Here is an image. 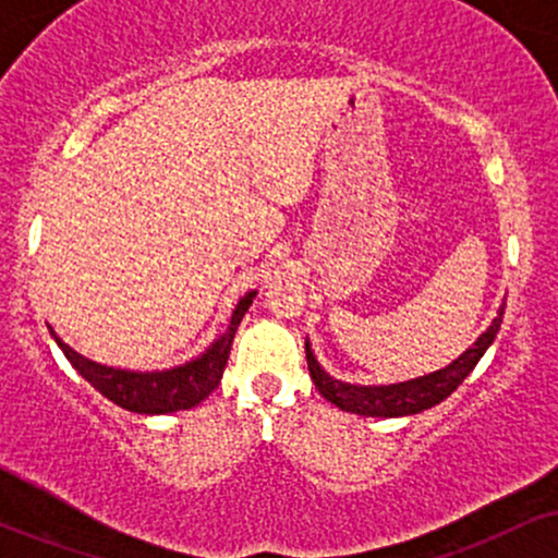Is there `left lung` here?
<instances>
[{"instance_id": "1", "label": "left lung", "mask_w": 558, "mask_h": 558, "mask_svg": "<svg viewBox=\"0 0 558 558\" xmlns=\"http://www.w3.org/2000/svg\"><path fill=\"white\" fill-rule=\"evenodd\" d=\"M501 319L504 306L498 310L490 328L459 360H453L448 367L438 369V373L414 377V380L407 383H393V386H351V383L336 380V377H330L319 367L310 341H306V364H310L312 383H315L319 393L330 403H336L338 409H343V412L362 414V417H407V414H420L422 409L435 407V403L448 399L453 390L462 386L464 377L475 369V364L488 351L498 328H501Z\"/></svg>"}]
</instances>
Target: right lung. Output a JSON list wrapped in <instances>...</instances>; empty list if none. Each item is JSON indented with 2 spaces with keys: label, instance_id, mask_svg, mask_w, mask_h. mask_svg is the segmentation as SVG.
I'll return each instance as SVG.
<instances>
[{
  "label": "right lung",
  "instance_id": "add662e5",
  "mask_svg": "<svg viewBox=\"0 0 558 558\" xmlns=\"http://www.w3.org/2000/svg\"><path fill=\"white\" fill-rule=\"evenodd\" d=\"M254 296H257V291H248L246 296L239 301V306L233 310V317H230L228 330L222 332L202 356L181 364V367L162 369V373H133V369L107 367V364L92 362L83 354H78L75 349H70L52 328L49 330H52L54 341L62 349V354L68 356V362L73 364L81 373V377H86L105 399H110L112 403H118V407L136 414H168L196 407V403H202L217 386H220L222 369H226L228 364L235 330H239L241 319L248 312V306H252Z\"/></svg>",
  "mask_w": 558,
  "mask_h": 558
}]
</instances>
